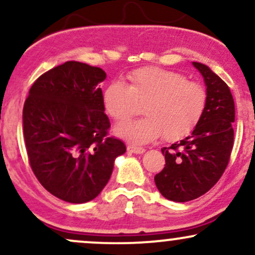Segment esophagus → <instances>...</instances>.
Masks as SVG:
<instances>
[{"label":"esophagus","mask_w":255,"mask_h":255,"mask_svg":"<svg viewBox=\"0 0 255 255\" xmlns=\"http://www.w3.org/2000/svg\"><path fill=\"white\" fill-rule=\"evenodd\" d=\"M127 151L130 152V153H144L145 148L144 147H139V146L135 145H128L127 146Z\"/></svg>","instance_id":"obj_1"}]
</instances>
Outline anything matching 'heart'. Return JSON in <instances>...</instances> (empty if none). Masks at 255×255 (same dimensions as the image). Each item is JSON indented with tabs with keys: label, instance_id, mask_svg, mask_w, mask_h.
<instances>
[{
	"label": "heart",
	"instance_id": "1",
	"mask_svg": "<svg viewBox=\"0 0 255 255\" xmlns=\"http://www.w3.org/2000/svg\"><path fill=\"white\" fill-rule=\"evenodd\" d=\"M207 102L205 87L183 74L158 67H145L127 75V86L113 81L102 93L104 111L122 122L144 107L146 118L120 124L116 133L144 144L163 135L175 141L188 135L204 115Z\"/></svg>",
	"mask_w": 255,
	"mask_h": 255
}]
</instances>
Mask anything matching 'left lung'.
<instances>
[{
    "label": "left lung",
    "mask_w": 255,
    "mask_h": 255,
    "mask_svg": "<svg viewBox=\"0 0 255 255\" xmlns=\"http://www.w3.org/2000/svg\"><path fill=\"white\" fill-rule=\"evenodd\" d=\"M193 64L206 84L204 115L191 135L162 148L165 164L154 176L160 194L177 203L201 197L218 182L234 146L235 104L229 86L207 66Z\"/></svg>",
    "instance_id": "left-lung-1"
}]
</instances>
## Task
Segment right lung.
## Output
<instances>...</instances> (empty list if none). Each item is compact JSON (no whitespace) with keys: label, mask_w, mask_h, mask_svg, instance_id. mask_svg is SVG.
Wrapping results in <instances>:
<instances>
[{"label":"right lung","mask_w":255,"mask_h":255,"mask_svg":"<svg viewBox=\"0 0 255 255\" xmlns=\"http://www.w3.org/2000/svg\"><path fill=\"white\" fill-rule=\"evenodd\" d=\"M99 67L68 61L31 86L22 110L28 163L40 184L67 203L95 199L108 183L122 140L109 136Z\"/></svg>","instance_id":"1"}]
</instances>
